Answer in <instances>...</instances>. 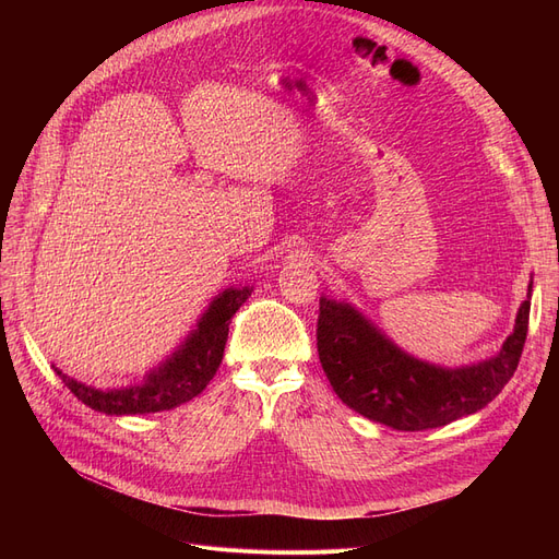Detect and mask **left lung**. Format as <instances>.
Here are the masks:
<instances>
[{"label":"left lung","mask_w":559,"mask_h":559,"mask_svg":"<svg viewBox=\"0 0 559 559\" xmlns=\"http://www.w3.org/2000/svg\"><path fill=\"white\" fill-rule=\"evenodd\" d=\"M532 286L513 333L495 357L445 368L403 352L352 302L319 298L317 352L321 368L354 413L399 431H425L483 411L515 373L530 326Z\"/></svg>","instance_id":"8db88e82"}]
</instances>
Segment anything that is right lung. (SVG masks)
Segmentation results:
<instances>
[{
    "label": "right lung",
    "mask_w": 559,
    "mask_h": 559,
    "mask_svg": "<svg viewBox=\"0 0 559 559\" xmlns=\"http://www.w3.org/2000/svg\"><path fill=\"white\" fill-rule=\"evenodd\" d=\"M251 292L253 286H228L214 296L179 347L156 368H151L140 382L99 389L64 376L56 366L53 370L81 403H86L97 413L146 415L173 411L177 405L195 399L214 378L218 364L224 359L230 319L242 308Z\"/></svg>",
    "instance_id": "obj_1"
}]
</instances>
